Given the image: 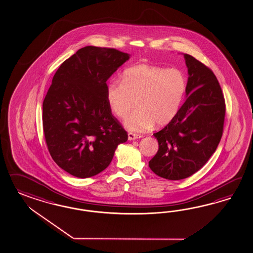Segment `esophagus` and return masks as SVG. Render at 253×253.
I'll list each match as a JSON object with an SVG mask.
<instances>
[{
  "label": "esophagus",
  "instance_id": "1",
  "mask_svg": "<svg viewBox=\"0 0 253 253\" xmlns=\"http://www.w3.org/2000/svg\"><path fill=\"white\" fill-rule=\"evenodd\" d=\"M142 135L141 134H137V133H132V132H129L128 133V139H129V141H133V140H136V139H140V138H142Z\"/></svg>",
  "mask_w": 253,
  "mask_h": 253
}]
</instances>
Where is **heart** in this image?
I'll return each instance as SVG.
<instances>
[{"instance_id":"obj_1","label":"heart","mask_w":253,"mask_h":253,"mask_svg":"<svg viewBox=\"0 0 253 253\" xmlns=\"http://www.w3.org/2000/svg\"><path fill=\"white\" fill-rule=\"evenodd\" d=\"M186 91V80L176 68L137 65L124 71L123 80L111 81L106 87L111 111L124 118L126 129L142 132L154 124L164 126L177 114Z\"/></svg>"}]
</instances>
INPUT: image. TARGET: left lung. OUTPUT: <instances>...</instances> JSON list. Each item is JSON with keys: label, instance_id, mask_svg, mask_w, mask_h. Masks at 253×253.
Segmentation results:
<instances>
[{"label": "left lung", "instance_id": "obj_1", "mask_svg": "<svg viewBox=\"0 0 253 253\" xmlns=\"http://www.w3.org/2000/svg\"><path fill=\"white\" fill-rule=\"evenodd\" d=\"M188 70L185 103L165 128L154 133L159 149L149 162L163 178L189 177L206 165L220 142L226 105L213 71L184 54Z\"/></svg>", "mask_w": 253, "mask_h": 253}]
</instances>
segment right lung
<instances>
[{"instance_id": "1", "label": "right lung", "mask_w": 253, "mask_h": 253, "mask_svg": "<svg viewBox=\"0 0 253 253\" xmlns=\"http://www.w3.org/2000/svg\"><path fill=\"white\" fill-rule=\"evenodd\" d=\"M129 58L115 48L85 46L62 63L43 102V129L50 155L80 178L109 167L127 131L111 114L106 81Z\"/></svg>"}]
</instances>
